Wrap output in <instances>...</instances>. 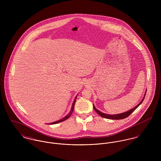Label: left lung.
<instances>
[{"mask_svg":"<svg viewBox=\"0 0 161 161\" xmlns=\"http://www.w3.org/2000/svg\"><path fill=\"white\" fill-rule=\"evenodd\" d=\"M146 92H145V94H144V96L143 97V98L142 99L141 102L138 104L136 107H135L133 108L130 110L128 112H124V113H122V114H116V115H109V114H103V113H102L101 112H100L99 110H98L94 105L93 106V108L95 110V111L99 115H100L103 118H107V119H124V118H126V117H128V116L131 115L137 108L142 103V101L144 100V97H145V95H146Z\"/></svg>","mask_w":161,"mask_h":161,"instance_id":"1","label":"left lung"}]
</instances>
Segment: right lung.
Returning <instances> with one entry per match:
<instances>
[{
    "label": "right lung",
    "mask_w": 161,
    "mask_h": 161,
    "mask_svg": "<svg viewBox=\"0 0 161 161\" xmlns=\"http://www.w3.org/2000/svg\"><path fill=\"white\" fill-rule=\"evenodd\" d=\"M76 98H77V96L75 97V99H74V102H73V103H72V107H71V110H70V112H69V114H68V115H67V116H66L65 117H64V118H63V119H59V120H58V121H55V122H53V123H48V124H51V125H53V124H56V123H58L62 122V121H64V120L67 119L68 118H69V117L70 116L71 114H72V112H73V110H74V108L75 103V101H76Z\"/></svg>",
    "instance_id": "right-lung-1"
}]
</instances>
